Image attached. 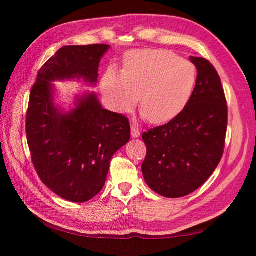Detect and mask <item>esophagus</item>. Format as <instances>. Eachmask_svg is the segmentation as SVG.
<instances>
[{
    "label": "esophagus",
    "mask_w": 256,
    "mask_h": 256,
    "mask_svg": "<svg viewBox=\"0 0 256 256\" xmlns=\"http://www.w3.org/2000/svg\"><path fill=\"white\" fill-rule=\"evenodd\" d=\"M131 134H132V138H138L140 136V131H138V128L135 126L134 124H132V126H131Z\"/></svg>",
    "instance_id": "1"
}]
</instances>
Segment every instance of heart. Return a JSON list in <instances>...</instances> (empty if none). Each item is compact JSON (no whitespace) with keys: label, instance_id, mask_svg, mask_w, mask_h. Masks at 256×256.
I'll list each match as a JSON object with an SVG mask.
<instances>
[{"label":"heart","instance_id":"b5f03b06","mask_svg":"<svg viewBox=\"0 0 256 256\" xmlns=\"http://www.w3.org/2000/svg\"><path fill=\"white\" fill-rule=\"evenodd\" d=\"M194 64L164 50H142L125 56L122 72L110 68L101 89L114 110L130 112L138 104L152 123L174 118L186 106L194 88Z\"/></svg>","mask_w":256,"mask_h":256}]
</instances>
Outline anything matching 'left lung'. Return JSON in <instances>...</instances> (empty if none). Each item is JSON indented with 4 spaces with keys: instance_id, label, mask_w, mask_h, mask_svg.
I'll list each match as a JSON object with an SVG mask.
<instances>
[{
    "instance_id": "obj_1",
    "label": "left lung",
    "mask_w": 256,
    "mask_h": 256,
    "mask_svg": "<svg viewBox=\"0 0 256 256\" xmlns=\"http://www.w3.org/2000/svg\"><path fill=\"white\" fill-rule=\"evenodd\" d=\"M197 81L184 110L168 123L150 128L142 138L146 184L167 198L184 197L204 184L224 152L228 106L224 86L209 60L190 57Z\"/></svg>"
}]
</instances>
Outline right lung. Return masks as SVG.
I'll list each match as a JSON object with an SVG mask.
<instances>
[{"mask_svg":"<svg viewBox=\"0 0 256 256\" xmlns=\"http://www.w3.org/2000/svg\"><path fill=\"white\" fill-rule=\"evenodd\" d=\"M108 45L64 46L38 72L26 112V136L40 180L59 197L86 202L106 184L112 156L128 142V118L102 108L96 94L64 113L54 104L55 80L80 79L94 84Z\"/></svg>","mask_w":256,"mask_h":256,"instance_id":"right-lung-1","label":"right lung"}]
</instances>
